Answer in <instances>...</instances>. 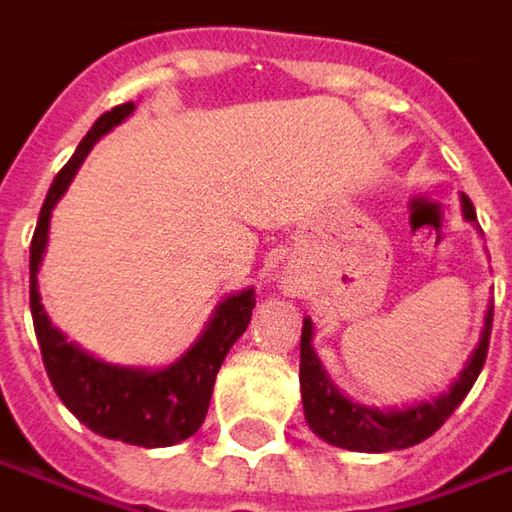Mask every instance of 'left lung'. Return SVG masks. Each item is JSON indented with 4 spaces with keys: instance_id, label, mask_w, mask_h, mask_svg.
Returning a JSON list of instances; mask_svg holds the SVG:
<instances>
[{
    "instance_id": "obj_1",
    "label": "left lung",
    "mask_w": 512,
    "mask_h": 512,
    "mask_svg": "<svg viewBox=\"0 0 512 512\" xmlns=\"http://www.w3.org/2000/svg\"><path fill=\"white\" fill-rule=\"evenodd\" d=\"M462 216L471 225H476L473 202L465 194H462ZM476 231H479V225H476ZM490 327H493V304H488V312H485V327L479 335V344L471 352L465 369L448 386V392L425 397V400H417V403L403 408H377L363 406L358 400L346 397L329 380L324 363L312 349V338H315L312 321L304 318V327H301V375H298V380H301L304 417H307L312 434L329 442V445H335V448L360 451V454L400 451V448H411L417 442L428 440L454 414V408L465 400V394L473 389L476 377L485 366V358H488Z\"/></svg>"
}]
</instances>
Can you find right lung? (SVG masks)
I'll return each instance as SVG.
<instances>
[{
	"label": "right lung",
	"instance_id": "right-lung-1",
	"mask_svg": "<svg viewBox=\"0 0 512 512\" xmlns=\"http://www.w3.org/2000/svg\"><path fill=\"white\" fill-rule=\"evenodd\" d=\"M135 112V101L115 106L92 123L87 137L78 143L70 163L58 171L41 205L36 233L30 242V312L41 346L44 369L61 403L106 440L129 442L140 448H168L200 431L214 394V380L231 346L248 329L256 307L253 287L225 296L211 312L200 338L180 358L160 369L120 366L95 358L92 352L67 341L44 312L39 293V267L50 239V216L56 202L67 194L72 177L87 160L92 146Z\"/></svg>",
	"mask_w": 512,
	"mask_h": 512
}]
</instances>
